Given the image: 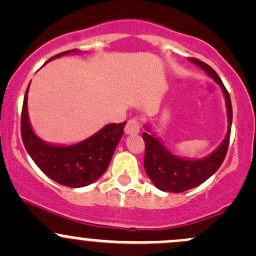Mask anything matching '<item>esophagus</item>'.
<instances>
[{"label":"esophagus","instance_id":"34e87169","mask_svg":"<svg viewBox=\"0 0 256 256\" xmlns=\"http://www.w3.org/2000/svg\"><path fill=\"white\" fill-rule=\"evenodd\" d=\"M140 121L138 118H132L128 121L125 126V132L128 134V135H134V134H138L140 132Z\"/></svg>","mask_w":256,"mask_h":256}]
</instances>
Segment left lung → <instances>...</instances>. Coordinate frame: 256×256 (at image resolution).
Segmentation results:
<instances>
[{
	"label": "left lung",
	"mask_w": 256,
	"mask_h": 256,
	"mask_svg": "<svg viewBox=\"0 0 256 256\" xmlns=\"http://www.w3.org/2000/svg\"><path fill=\"white\" fill-rule=\"evenodd\" d=\"M190 62L204 69L206 73L216 80L223 89L224 96L226 100V108H228V132L220 146L210 156L203 160H193V161L176 157L161 144V141L156 136L144 132V171L150 180L154 182V184L164 192L180 193L202 184L212 174L218 171L226 158V152H228L232 120H233V109H232V102L228 90L226 89L219 76L212 66L197 58H192ZM146 130H150V128H146Z\"/></svg>",
	"instance_id": "8db88e82"
}]
</instances>
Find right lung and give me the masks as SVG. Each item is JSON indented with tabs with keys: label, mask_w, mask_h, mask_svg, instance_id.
Returning <instances> with one entry per match:
<instances>
[{
	"label": "right lung",
	"mask_w": 256,
	"mask_h": 256,
	"mask_svg": "<svg viewBox=\"0 0 256 256\" xmlns=\"http://www.w3.org/2000/svg\"><path fill=\"white\" fill-rule=\"evenodd\" d=\"M68 53L70 50L56 54L49 60ZM27 94L28 88L20 114V135L26 150L40 171L59 184L72 188L85 187L102 176L122 138L126 121L106 125L94 136L73 146H53L43 142L33 132L28 121Z\"/></svg>",
	"instance_id": "add662e5"
}]
</instances>
